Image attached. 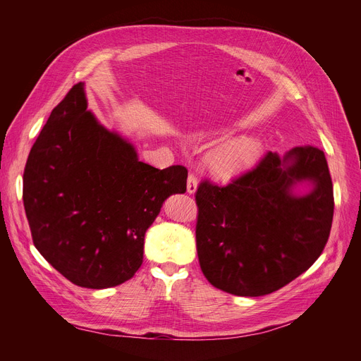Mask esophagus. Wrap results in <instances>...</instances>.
I'll use <instances>...</instances> for the list:
<instances>
[{
    "label": "esophagus",
    "mask_w": 361,
    "mask_h": 361,
    "mask_svg": "<svg viewBox=\"0 0 361 361\" xmlns=\"http://www.w3.org/2000/svg\"><path fill=\"white\" fill-rule=\"evenodd\" d=\"M197 187H199L197 178H195L194 174H190L188 182H187V191H188V194H194L195 191H197Z\"/></svg>",
    "instance_id": "1"
}]
</instances>
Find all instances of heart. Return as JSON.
<instances>
[{
  "label": "heart",
  "mask_w": 361,
  "mask_h": 361,
  "mask_svg": "<svg viewBox=\"0 0 361 361\" xmlns=\"http://www.w3.org/2000/svg\"><path fill=\"white\" fill-rule=\"evenodd\" d=\"M262 141L256 137H228L211 147L206 166L216 179L231 180L253 169L262 157Z\"/></svg>",
  "instance_id": "b5f03b06"
}]
</instances>
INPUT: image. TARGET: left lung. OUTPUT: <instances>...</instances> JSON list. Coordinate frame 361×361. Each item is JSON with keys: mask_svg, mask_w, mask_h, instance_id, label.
<instances>
[{"mask_svg": "<svg viewBox=\"0 0 361 361\" xmlns=\"http://www.w3.org/2000/svg\"><path fill=\"white\" fill-rule=\"evenodd\" d=\"M310 183L309 193L294 188ZM195 245L200 268L212 286L238 297H262L301 276L329 241L333 182L324 152H268L259 166L227 187L203 180Z\"/></svg>", "mask_w": 361, "mask_h": 361, "instance_id": "left-lung-1", "label": "left lung"}]
</instances>
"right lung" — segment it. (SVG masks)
I'll list each match as a JSON object with an SVG mask.
<instances>
[{"instance_id":"obj_1","label":"right lung","mask_w":361,"mask_h":361,"mask_svg":"<svg viewBox=\"0 0 361 361\" xmlns=\"http://www.w3.org/2000/svg\"><path fill=\"white\" fill-rule=\"evenodd\" d=\"M182 166L155 169L87 110L84 84L54 108L24 171V207L39 253L73 285L106 289L143 264L162 203L187 191Z\"/></svg>"}]
</instances>
